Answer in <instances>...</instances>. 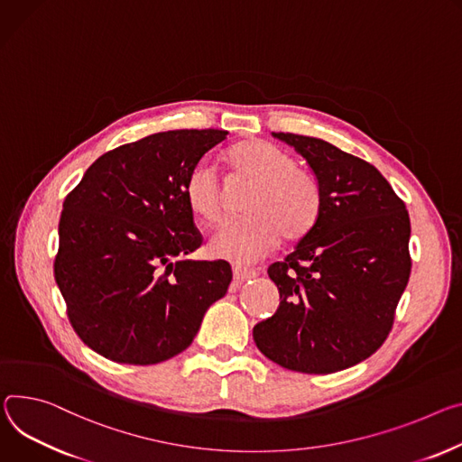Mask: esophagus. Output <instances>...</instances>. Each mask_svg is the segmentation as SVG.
Masks as SVG:
<instances>
[{
    "mask_svg": "<svg viewBox=\"0 0 462 462\" xmlns=\"http://www.w3.org/2000/svg\"><path fill=\"white\" fill-rule=\"evenodd\" d=\"M254 276H256V271H253V269H245V267H239V265L234 267V280L236 282H246V280L254 278Z\"/></svg>",
    "mask_w": 462,
    "mask_h": 462,
    "instance_id": "1",
    "label": "esophagus"
}]
</instances>
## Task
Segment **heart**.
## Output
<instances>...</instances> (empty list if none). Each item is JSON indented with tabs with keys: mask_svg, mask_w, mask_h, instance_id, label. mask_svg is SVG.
<instances>
[{
	"mask_svg": "<svg viewBox=\"0 0 462 462\" xmlns=\"http://www.w3.org/2000/svg\"><path fill=\"white\" fill-rule=\"evenodd\" d=\"M226 162L256 184L245 202L250 214L226 221L209 239L208 250L214 258L253 263L271 253L282 234L299 239L315 226L322 206L320 186L289 152L263 140H246L228 149ZM184 199L200 221L219 219L221 186L212 163L200 160L189 171Z\"/></svg>",
	"mask_w": 462,
	"mask_h": 462,
	"instance_id": "obj_1",
	"label": "heart"
}]
</instances>
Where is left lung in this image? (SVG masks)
I'll list each match as a JSON object with an SVG mask.
<instances>
[{
    "label": "left lung",
    "mask_w": 462,
    "mask_h": 462,
    "mask_svg": "<svg viewBox=\"0 0 462 462\" xmlns=\"http://www.w3.org/2000/svg\"><path fill=\"white\" fill-rule=\"evenodd\" d=\"M306 158L322 195L315 226L267 269L276 313L254 343L283 368L329 374L383 345L411 274L405 204L368 162L311 136L273 133Z\"/></svg>",
    "instance_id": "obj_1"
}]
</instances>
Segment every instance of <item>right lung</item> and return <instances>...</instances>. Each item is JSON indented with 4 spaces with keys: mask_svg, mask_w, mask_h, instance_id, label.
<instances>
[{
    "mask_svg": "<svg viewBox=\"0 0 462 462\" xmlns=\"http://www.w3.org/2000/svg\"><path fill=\"white\" fill-rule=\"evenodd\" d=\"M226 131L145 136L99 156L66 197L55 280L79 337L116 363L184 352L232 282L226 262H195L202 243L184 182Z\"/></svg>",
    "mask_w": 462,
    "mask_h": 462,
    "instance_id": "right-lung-1",
    "label": "right lung"
}]
</instances>
